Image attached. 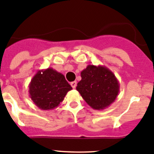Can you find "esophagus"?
I'll use <instances>...</instances> for the list:
<instances>
[{
  "instance_id": "esophagus-1",
  "label": "esophagus",
  "mask_w": 154,
  "mask_h": 154,
  "mask_svg": "<svg viewBox=\"0 0 154 154\" xmlns=\"http://www.w3.org/2000/svg\"><path fill=\"white\" fill-rule=\"evenodd\" d=\"M70 85H71V86L72 87V88H75L77 82H72L70 83Z\"/></svg>"
}]
</instances>
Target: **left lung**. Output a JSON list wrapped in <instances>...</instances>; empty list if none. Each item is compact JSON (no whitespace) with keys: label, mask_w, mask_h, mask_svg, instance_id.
<instances>
[{"label":"left lung","mask_w":154,"mask_h":154,"mask_svg":"<svg viewBox=\"0 0 154 154\" xmlns=\"http://www.w3.org/2000/svg\"><path fill=\"white\" fill-rule=\"evenodd\" d=\"M81 77L76 90L91 107L104 109L115 101L119 92V82L107 67L88 65L81 72Z\"/></svg>","instance_id":"left-lung-1"}]
</instances>
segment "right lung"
Here are the masks:
<instances>
[{
	"mask_svg": "<svg viewBox=\"0 0 154 154\" xmlns=\"http://www.w3.org/2000/svg\"><path fill=\"white\" fill-rule=\"evenodd\" d=\"M29 97L41 109L48 110L57 107L67 92L72 89L63 75L53 68L36 72L29 85Z\"/></svg>",
	"mask_w": 154,
	"mask_h": 154,
	"instance_id": "1",
	"label": "right lung"
}]
</instances>
